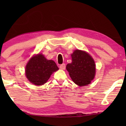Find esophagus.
I'll return each instance as SVG.
<instances>
[{
	"mask_svg": "<svg viewBox=\"0 0 126 126\" xmlns=\"http://www.w3.org/2000/svg\"><path fill=\"white\" fill-rule=\"evenodd\" d=\"M65 68H66V65H65V63H63V64L60 65V68L61 69H65Z\"/></svg>",
	"mask_w": 126,
	"mask_h": 126,
	"instance_id": "esophagus-1",
	"label": "esophagus"
}]
</instances>
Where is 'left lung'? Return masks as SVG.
I'll return each mask as SVG.
<instances>
[{
    "instance_id": "left-lung-1",
    "label": "left lung",
    "mask_w": 126,
    "mask_h": 126,
    "mask_svg": "<svg viewBox=\"0 0 126 126\" xmlns=\"http://www.w3.org/2000/svg\"><path fill=\"white\" fill-rule=\"evenodd\" d=\"M72 62L68 63L66 69L72 80L79 86L90 84L95 76V63L85 51L76 50L71 55Z\"/></svg>"
}]
</instances>
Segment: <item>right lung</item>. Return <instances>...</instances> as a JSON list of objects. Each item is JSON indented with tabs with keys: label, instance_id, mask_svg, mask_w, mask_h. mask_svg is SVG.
Wrapping results in <instances>:
<instances>
[{
	"label": "right lung",
	"instance_id": "right-lung-1",
	"mask_svg": "<svg viewBox=\"0 0 126 126\" xmlns=\"http://www.w3.org/2000/svg\"><path fill=\"white\" fill-rule=\"evenodd\" d=\"M58 70L57 65L53 60H48L39 54L31 58L26 66L27 79L35 85L46 83L53 72Z\"/></svg>",
	"mask_w": 126,
	"mask_h": 126
}]
</instances>
